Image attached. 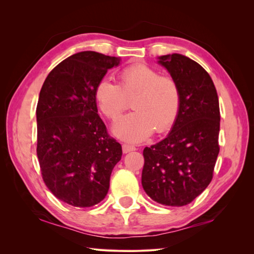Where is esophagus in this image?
Instances as JSON below:
<instances>
[{
	"instance_id": "obj_1",
	"label": "esophagus",
	"mask_w": 254,
	"mask_h": 254,
	"mask_svg": "<svg viewBox=\"0 0 254 254\" xmlns=\"http://www.w3.org/2000/svg\"><path fill=\"white\" fill-rule=\"evenodd\" d=\"M136 148L134 147L133 145H129V144H123V152L124 153H127V152H130V151H133L135 150Z\"/></svg>"
}]
</instances>
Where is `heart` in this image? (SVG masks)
Segmentation results:
<instances>
[{
	"label": "heart",
	"instance_id": "obj_1",
	"mask_svg": "<svg viewBox=\"0 0 254 254\" xmlns=\"http://www.w3.org/2000/svg\"><path fill=\"white\" fill-rule=\"evenodd\" d=\"M118 78L119 86L103 78L94 89L99 110L113 123L128 109V99L132 98L134 111L115 125V134L126 141L139 142L148 137L153 129L162 133L172 128L181 107L178 82L171 76L159 75L156 68L145 64L124 67Z\"/></svg>",
	"mask_w": 254,
	"mask_h": 254
}]
</instances>
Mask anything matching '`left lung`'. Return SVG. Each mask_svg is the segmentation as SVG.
<instances>
[{
  "mask_svg": "<svg viewBox=\"0 0 254 254\" xmlns=\"http://www.w3.org/2000/svg\"><path fill=\"white\" fill-rule=\"evenodd\" d=\"M159 64L178 82L181 107L165 139L144 148L142 186L153 201L182 206L212 181L219 153V102L211 76L196 61L172 54L159 57Z\"/></svg>",
  "mask_w": 254,
  "mask_h": 254,
  "instance_id": "obj_1",
  "label": "left lung"
}]
</instances>
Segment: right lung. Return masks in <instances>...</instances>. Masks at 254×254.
Segmentation results:
<instances>
[{
	"label": "right lung",
	"mask_w": 254,
	"mask_h": 254,
	"mask_svg": "<svg viewBox=\"0 0 254 254\" xmlns=\"http://www.w3.org/2000/svg\"><path fill=\"white\" fill-rule=\"evenodd\" d=\"M120 58L80 52L45 78L37 105V156L45 186L77 207L101 202L108 193L122 146L97 113L94 89Z\"/></svg>",
	"instance_id": "right-lung-1"
}]
</instances>
